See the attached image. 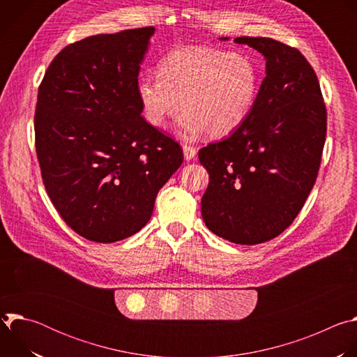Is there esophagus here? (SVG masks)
Masks as SVG:
<instances>
[{
	"label": "esophagus",
	"mask_w": 357,
	"mask_h": 357,
	"mask_svg": "<svg viewBox=\"0 0 357 357\" xmlns=\"http://www.w3.org/2000/svg\"><path fill=\"white\" fill-rule=\"evenodd\" d=\"M182 148H183V157H185L186 161H190L196 155V149L193 146H190L188 144H183Z\"/></svg>",
	"instance_id": "obj_1"
}]
</instances>
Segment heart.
I'll return each mask as SVG.
<instances>
[{
  "label": "heart",
  "instance_id": "b5f03b06",
  "mask_svg": "<svg viewBox=\"0 0 357 357\" xmlns=\"http://www.w3.org/2000/svg\"><path fill=\"white\" fill-rule=\"evenodd\" d=\"M259 70L241 54L209 46L171 50L157 65V76L138 80L137 94L145 120L164 127L182 107L179 130L195 138L234 132L248 117L259 91Z\"/></svg>",
  "mask_w": 357,
  "mask_h": 357
}]
</instances>
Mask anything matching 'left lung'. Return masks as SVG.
I'll use <instances>...</instances> for the list:
<instances>
[{
  "label": "left lung",
  "instance_id": "8db88e82",
  "mask_svg": "<svg viewBox=\"0 0 357 357\" xmlns=\"http://www.w3.org/2000/svg\"><path fill=\"white\" fill-rule=\"evenodd\" d=\"M234 42L266 56L267 76L244 123L226 139L199 149L209 172L200 209L216 236L259 244L294 222L315 185L326 106L315 70L296 47L271 38Z\"/></svg>",
  "mask_w": 357,
  "mask_h": 357
}]
</instances>
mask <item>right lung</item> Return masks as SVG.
I'll return each mask as SVG.
<instances>
[{
    "mask_svg": "<svg viewBox=\"0 0 357 357\" xmlns=\"http://www.w3.org/2000/svg\"><path fill=\"white\" fill-rule=\"evenodd\" d=\"M154 26L65 46L38 89L35 148L45 189L79 236L114 243L151 219L181 145L141 116L139 63Z\"/></svg>",
    "mask_w": 357,
    "mask_h": 357,
    "instance_id": "obj_1",
    "label": "right lung"
}]
</instances>
